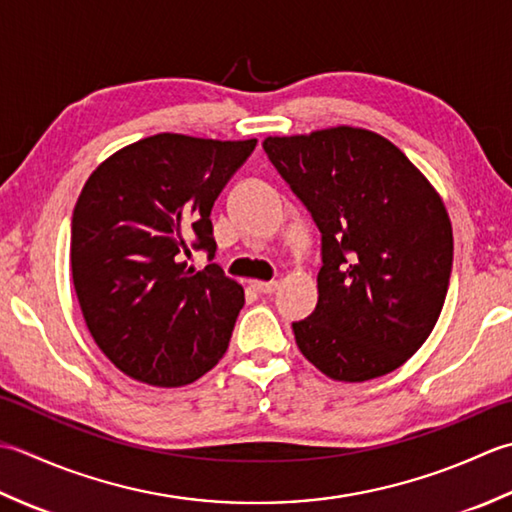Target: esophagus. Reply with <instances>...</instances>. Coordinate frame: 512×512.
<instances>
[{
	"mask_svg": "<svg viewBox=\"0 0 512 512\" xmlns=\"http://www.w3.org/2000/svg\"><path fill=\"white\" fill-rule=\"evenodd\" d=\"M252 287L258 291V294L269 296L278 289V283H276V280H269V283H265V280H252Z\"/></svg>",
	"mask_w": 512,
	"mask_h": 512,
	"instance_id": "34e87169",
	"label": "esophagus"
}]
</instances>
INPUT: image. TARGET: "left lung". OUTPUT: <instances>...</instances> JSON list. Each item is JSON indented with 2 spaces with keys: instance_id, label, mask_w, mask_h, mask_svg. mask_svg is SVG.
I'll use <instances>...</instances> for the list:
<instances>
[{
  "instance_id": "8db88e82",
  "label": "left lung",
  "mask_w": 512,
  "mask_h": 512,
  "mask_svg": "<svg viewBox=\"0 0 512 512\" xmlns=\"http://www.w3.org/2000/svg\"><path fill=\"white\" fill-rule=\"evenodd\" d=\"M263 148L322 234L318 305L294 322L298 349L338 382H367L431 336L453 267L440 194L378 132L338 125Z\"/></svg>"
}]
</instances>
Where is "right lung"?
I'll return each mask as SVG.
<instances>
[{"mask_svg":"<svg viewBox=\"0 0 512 512\" xmlns=\"http://www.w3.org/2000/svg\"><path fill=\"white\" fill-rule=\"evenodd\" d=\"M256 139L161 132L108 156L72 212V283L88 331L114 367L183 387L225 356L245 291L192 249L216 252L210 212Z\"/></svg>","mask_w":512,"mask_h":512,"instance_id":"1","label":"right lung"}]
</instances>
